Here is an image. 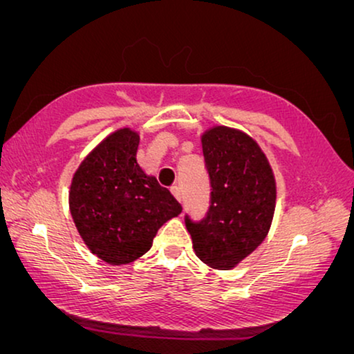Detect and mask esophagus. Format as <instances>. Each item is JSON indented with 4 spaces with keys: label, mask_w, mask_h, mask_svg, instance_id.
<instances>
[{
    "label": "esophagus",
    "mask_w": 354,
    "mask_h": 354,
    "mask_svg": "<svg viewBox=\"0 0 354 354\" xmlns=\"http://www.w3.org/2000/svg\"><path fill=\"white\" fill-rule=\"evenodd\" d=\"M171 192H172V195L176 196L178 201H182V192H180V187L174 185V187H171Z\"/></svg>",
    "instance_id": "esophagus-1"
}]
</instances>
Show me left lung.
<instances>
[{"mask_svg": "<svg viewBox=\"0 0 354 354\" xmlns=\"http://www.w3.org/2000/svg\"><path fill=\"white\" fill-rule=\"evenodd\" d=\"M211 196L200 221L185 214L193 250L214 269H232L268 235L275 209V180L258 143L240 130L214 127L203 135Z\"/></svg>", "mask_w": 354, "mask_h": 354, "instance_id": "8db88e82", "label": "left lung"}]
</instances>
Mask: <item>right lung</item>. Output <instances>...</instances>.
Returning a JSON list of instances; mask_svg holds the SVG:
<instances>
[{"mask_svg": "<svg viewBox=\"0 0 354 354\" xmlns=\"http://www.w3.org/2000/svg\"><path fill=\"white\" fill-rule=\"evenodd\" d=\"M140 137L120 129L103 140L72 178L69 206L86 246L109 264H127L151 248L159 227L182 212L167 188L137 162Z\"/></svg>", "mask_w": 354, "mask_h": 354, "instance_id": "1", "label": "right lung"}]
</instances>
